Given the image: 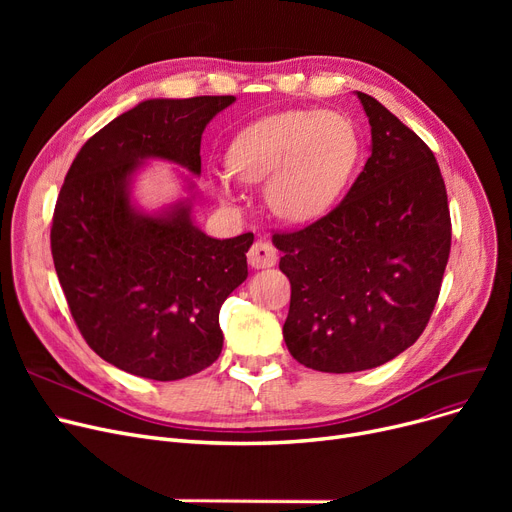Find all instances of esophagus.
<instances>
[{
    "mask_svg": "<svg viewBox=\"0 0 512 512\" xmlns=\"http://www.w3.org/2000/svg\"><path fill=\"white\" fill-rule=\"evenodd\" d=\"M278 259L276 249L272 247V242L267 240H257L253 242V247L247 253V261L255 270H263V267H272Z\"/></svg>",
    "mask_w": 512,
    "mask_h": 512,
    "instance_id": "34e87169",
    "label": "esophagus"
}]
</instances>
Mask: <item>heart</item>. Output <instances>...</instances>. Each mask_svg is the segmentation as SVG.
<instances>
[{
	"mask_svg": "<svg viewBox=\"0 0 512 512\" xmlns=\"http://www.w3.org/2000/svg\"><path fill=\"white\" fill-rule=\"evenodd\" d=\"M361 153L351 118L330 110H290L242 128L228 168L215 176L224 201L240 199V182H265V201L282 220L307 222L330 209L351 178Z\"/></svg>",
	"mask_w": 512,
	"mask_h": 512,
	"instance_id": "heart-1",
	"label": "heart"
}]
</instances>
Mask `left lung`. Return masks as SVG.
Segmentation results:
<instances>
[{"label": "left lung", "instance_id": "8db88e82", "mask_svg": "<svg viewBox=\"0 0 512 512\" xmlns=\"http://www.w3.org/2000/svg\"><path fill=\"white\" fill-rule=\"evenodd\" d=\"M371 155L324 218L276 232L290 280L284 342L326 373L373 369L423 334L450 255V211L438 161L371 95L357 93Z\"/></svg>", "mask_w": 512, "mask_h": 512}]
</instances>
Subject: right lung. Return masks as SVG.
I'll return each instance as SVG.
<instances>
[{
    "instance_id": "1",
    "label": "right lung",
    "mask_w": 512,
    "mask_h": 512,
    "mask_svg": "<svg viewBox=\"0 0 512 512\" xmlns=\"http://www.w3.org/2000/svg\"><path fill=\"white\" fill-rule=\"evenodd\" d=\"M232 95L147 99L83 145L58 195L51 255L74 324L118 369L182 380L222 353L220 309L247 280L253 232L218 240L191 220V203L147 215L130 203L143 159L201 174V134Z\"/></svg>"
}]
</instances>
